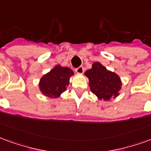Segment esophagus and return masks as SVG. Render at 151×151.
<instances>
[{
	"instance_id": "esophagus-1",
	"label": "esophagus",
	"mask_w": 151,
	"mask_h": 151,
	"mask_svg": "<svg viewBox=\"0 0 151 151\" xmlns=\"http://www.w3.org/2000/svg\"><path fill=\"white\" fill-rule=\"evenodd\" d=\"M84 67L83 66H79L78 68H77L76 69V73H79V74H81V73H84Z\"/></svg>"
}]
</instances>
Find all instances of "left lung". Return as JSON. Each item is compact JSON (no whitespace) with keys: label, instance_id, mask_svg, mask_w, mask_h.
I'll return each mask as SVG.
<instances>
[{"label":"left lung","instance_id":"8db88e82","mask_svg":"<svg viewBox=\"0 0 151 151\" xmlns=\"http://www.w3.org/2000/svg\"><path fill=\"white\" fill-rule=\"evenodd\" d=\"M85 74L89 78L90 90L98 98L108 101L118 95L122 85L120 78L99 62H94L92 69L87 70Z\"/></svg>","mask_w":151,"mask_h":151}]
</instances>
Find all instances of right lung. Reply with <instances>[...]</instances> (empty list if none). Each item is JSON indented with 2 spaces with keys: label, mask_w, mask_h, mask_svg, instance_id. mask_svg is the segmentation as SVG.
I'll use <instances>...</instances> for the list:
<instances>
[{
  "label": "right lung",
  "mask_w": 151,
  "mask_h": 151,
  "mask_svg": "<svg viewBox=\"0 0 151 151\" xmlns=\"http://www.w3.org/2000/svg\"><path fill=\"white\" fill-rule=\"evenodd\" d=\"M72 75H73V71L71 69L57 65L41 78L39 83L40 90L47 97L58 98L65 91Z\"/></svg>",
  "instance_id": "right-lung-1"
}]
</instances>
